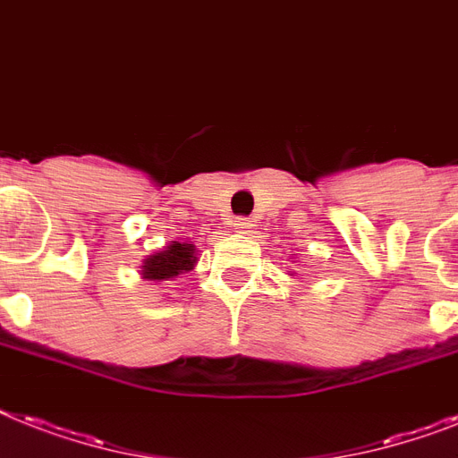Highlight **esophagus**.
<instances>
[{
	"mask_svg": "<svg viewBox=\"0 0 458 458\" xmlns=\"http://www.w3.org/2000/svg\"><path fill=\"white\" fill-rule=\"evenodd\" d=\"M251 225H254V223L247 221V218H237V221L233 223V228H235L237 235H249V233H251Z\"/></svg>",
	"mask_w": 458,
	"mask_h": 458,
	"instance_id": "34e87169",
	"label": "esophagus"
}]
</instances>
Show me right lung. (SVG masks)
Instances as JSON below:
<instances>
[{"label": "right lung", "instance_id": "add662e5", "mask_svg": "<svg viewBox=\"0 0 458 458\" xmlns=\"http://www.w3.org/2000/svg\"><path fill=\"white\" fill-rule=\"evenodd\" d=\"M197 266V249L188 242H169L165 249H159L155 254L145 256L140 263V277L155 284H169L178 275L191 273Z\"/></svg>", "mask_w": 458, "mask_h": 458}]
</instances>
